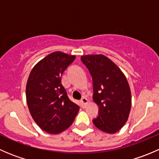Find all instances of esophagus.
<instances>
[{
  "label": "esophagus",
  "mask_w": 159,
  "mask_h": 159,
  "mask_svg": "<svg viewBox=\"0 0 159 159\" xmlns=\"http://www.w3.org/2000/svg\"><path fill=\"white\" fill-rule=\"evenodd\" d=\"M87 104H88V99L86 98L83 97L81 100V107H82V108H85L86 105H87Z\"/></svg>",
  "instance_id": "obj_1"
}]
</instances>
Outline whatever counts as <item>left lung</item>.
Instances as JSON below:
<instances>
[{"label": "left lung", "mask_w": 159, "mask_h": 159, "mask_svg": "<svg viewBox=\"0 0 159 159\" xmlns=\"http://www.w3.org/2000/svg\"><path fill=\"white\" fill-rule=\"evenodd\" d=\"M93 81V99L98 105V115L92 120L104 132L113 134L123 127L131 106V91L120 68L102 54L81 56Z\"/></svg>", "instance_id": "obj_1"}]
</instances>
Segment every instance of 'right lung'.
<instances>
[{
  "label": "right lung",
  "mask_w": 159,
  "mask_h": 159,
  "mask_svg": "<svg viewBox=\"0 0 159 159\" xmlns=\"http://www.w3.org/2000/svg\"><path fill=\"white\" fill-rule=\"evenodd\" d=\"M75 59L74 55L53 52L40 61L28 77L26 98L30 113L37 125L50 134L68 129L79 111L61 83L64 71Z\"/></svg>",
  "instance_id": "right-lung-1"
}]
</instances>
